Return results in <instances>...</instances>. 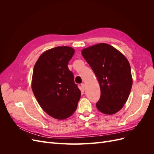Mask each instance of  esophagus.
<instances>
[{
	"instance_id": "obj_1",
	"label": "esophagus",
	"mask_w": 154,
	"mask_h": 154,
	"mask_svg": "<svg viewBox=\"0 0 154 154\" xmlns=\"http://www.w3.org/2000/svg\"><path fill=\"white\" fill-rule=\"evenodd\" d=\"M81 87H82V88L83 91L85 89V83H82Z\"/></svg>"
}]
</instances>
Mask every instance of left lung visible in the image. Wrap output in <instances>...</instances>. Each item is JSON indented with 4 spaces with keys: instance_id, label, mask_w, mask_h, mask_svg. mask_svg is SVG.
<instances>
[{
    "instance_id": "1",
    "label": "left lung",
    "mask_w": 154,
    "mask_h": 154,
    "mask_svg": "<svg viewBox=\"0 0 154 154\" xmlns=\"http://www.w3.org/2000/svg\"><path fill=\"white\" fill-rule=\"evenodd\" d=\"M82 54L98 80L101 96L97 110L112 115L122 109L132 86L131 69L127 58L109 44L100 43L83 49Z\"/></svg>"
}]
</instances>
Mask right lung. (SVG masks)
<instances>
[{
    "label": "right lung",
    "mask_w": 154,
    "mask_h": 154,
    "mask_svg": "<svg viewBox=\"0 0 154 154\" xmlns=\"http://www.w3.org/2000/svg\"><path fill=\"white\" fill-rule=\"evenodd\" d=\"M74 51L69 46L48 49L40 56L34 66L31 80L33 94L41 108L57 119L72 116L81 97L67 66Z\"/></svg>",
    "instance_id": "1"
}]
</instances>
